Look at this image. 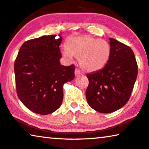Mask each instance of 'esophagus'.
Segmentation results:
<instances>
[{
    "label": "esophagus",
    "mask_w": 149,
    "mask_h": 149,
    "mask_svg": "<svg viewBox=\"0 0 149 149\" xmlns=\"http://www.w3.org/2000/svg\"><path fill=\"white\" fill-rule=\"evenodd\" d=\"M81 74H82V72H81V71L79 70V69H77V68L75 69V76H77V77L79 76V75H81Z\"/></svg>",
    "instance_id": "esophagus-1"
}]
</instances>
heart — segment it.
<instances>
[{
	"label": "heart",
	"mask_w": 149,
	"mask_h": 149,
	"mask_svg": "<svg viewBox=\"0 0 149 149\" xmlns=\"http://www.w3.org/2000/svg\"><path fill=\"white\" fill-rule=\"evenodd\" d=\"M63 54L72 60L79 57V64L84 71L95 72L104 68L109 60L111 49L108 42L90 35L72 37L67 41Z\"/></svg>",
	"instance_id": "1"
}]
</instances>
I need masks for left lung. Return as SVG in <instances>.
I'll list each match as a JSON object with an SVG mask.
<instances>
[{"instance_id":"8db88e82","label":"left lung","mask_w":149,"mask_h":149,"mask_svg":"<svg viewBox=\"0 0 149 149\" xmlns=\"http://www.w3.org/2000/svg\"><path fill=\"white\" fill-rule=\"evenodd\" d=\"M111 53L104 68L86 75V98L91 108L109 113L123 107L130 97L138 75L134 54L128 46L109 38Z\"/></svg>"}]
</instances>
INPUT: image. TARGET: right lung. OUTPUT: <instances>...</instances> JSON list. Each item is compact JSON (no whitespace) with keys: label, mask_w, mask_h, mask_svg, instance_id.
Returning a JSON list of instances; mask_svg holds the SVG:
<instances>
[{"label":"right lung","mask_w":149,"mask_h":149,"mask_svg":"<svg viewBox=\"0 0 149 149\" xmlns=\"http://www.w3.org/2000/svg\"><path fill=\"white\" fill-rule=\"evenodd\" d=\"M44 36L23 44L14 63L17 94L22 103L40 115L53 113L63 99V84L75 77V65L60 64L62 37Z\"/></svg>","instance_id":"1"}]
</instances>
